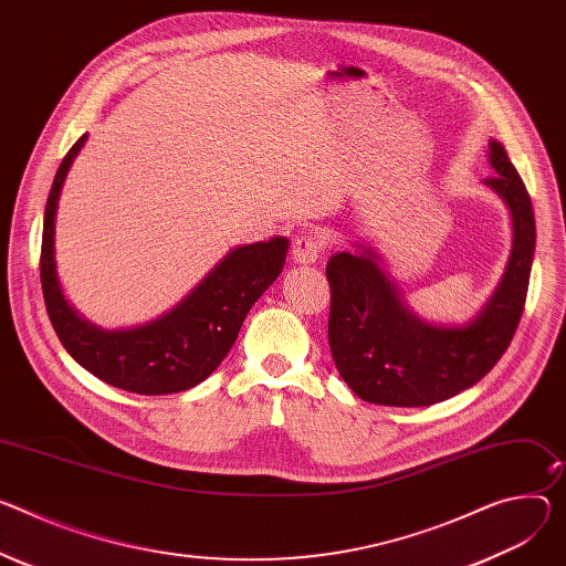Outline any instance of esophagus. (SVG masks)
I'll use <instances>...</instances> for the list:
<instances>
[{"label":"esophagus","mask_w":566,"mask_h":566,"mask_svg":"<svg viewBox=\"0 0 566 566\" xmlns=\"http://www.w3.org/2000/svg\"><path fill=\"white\" fill-rule=\"evenodd\" d=\"M323 250H325V241L318 234H300L291 245V260L295 264L310 266L318 262Z\"/></svg>","instance_id":"obj_1"}]
</instances>
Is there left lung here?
I'll return each mask as SVG.
<instances>
[{
	"label": "left lung",
	"instance_id": "1",
	"mask_svg": "<svg viewBox=\"0 0 566 566\" xmlns=\"http://www.w3.org/2000/svg\"><path fill=\"white\" fill-rule=\"evenodd\" d=\"M488 158L496 174L483 185L510 210L512 248L474 321L442 327L418 318L370 245L327 262L329 347L343 381L361 399L406 408L444 401L481 381L515 336L535 256L533 202L501 142L490 139Z\"/></svg>",
	"mask_w": 566,
	"mask_h": 566
}]
</instances>
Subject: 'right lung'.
<instances>
[{"instance_id": "right-lung-1", "label": "right lung", "mask_w": 566, "mask_h": 566, "mask_svg": "<svg viewBox=\"0 0 566 566\" xmlns=\"http://www.w3.org/2000/svg\"><path fill=\"white\" fill-rule=\"evenodd\" d=\"M87 135L67 150L51 185L40 250V282L51 325L76 364L115 388L171 395L208 379L234 345L250 306L284 269L289 239L239 245L171 312L130 329H101L83 321L63 295L54 230L63 182Z\"/></svg>"}]
</instances>
